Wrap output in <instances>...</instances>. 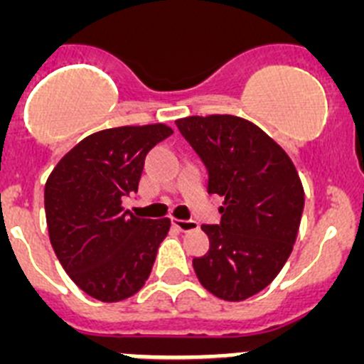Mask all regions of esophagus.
Listing matches in <instances>:
<instances>
[{"label":"esophagus","instance_id":"esophagus-1","mask_svg":"<svg viewBox=\"0 0 364 364\" xmlns=\"http://www.w3.org/2000/svg\"><path fill=\"white\" fill-rule=\"evenodd\" d=\"M173 224H175V226L178 228L182 233H189V231L198 230V224L195 220H178V218H175V220H173Z\"/></svg>","mask_w":364,"mask_h":364}]
</instances>
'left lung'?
<instances>
[{"label": "left lung", "instance_id": "8db88e82", "mask_svg": "<svg viewBox=\"0 0 364 364\" xmlns=\"http://www.w3.org/2000/svg\"><path fill=\"white\" fill-rule=\"evenodd\" d=\"M208 169V193L224 198L220 224H204L210 252L193 259L205 290L244 301L277 277L294 250L304 189L294 162L264 131L231 114L176 120Z\"/></svg>", "mask_w": 364, "mask_h": 364}]
</instances>
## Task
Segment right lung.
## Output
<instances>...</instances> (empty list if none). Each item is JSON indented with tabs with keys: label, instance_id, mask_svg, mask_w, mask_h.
<instances>
[{
	"label": "right lung",
	"instance_id": "add662e5",
	"mask_svg": "<svg viewBox=\"0 0 364 364\" xmlns=\"http://www.w3.org/2000/svg\"><path fill=\"white\" fill-rule=\"evenodd\" d=\"M173 134L166 124L124 125L89 134L45 184L53 250L74 284L102 302L136 294L149 277L169 218H138L122 208L138 191L146 154Z\"/></svg>",
	"mask_w": 364,
	"mask_h": 364
}]
</instances>
